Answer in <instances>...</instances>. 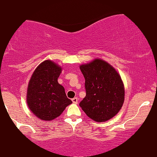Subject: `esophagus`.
I'll return each instance as SVG.
<instances>
[{
    "label": "esophagus",
    "instance_id": "obj_1",
    "mask_svg": "<svg viewBox=\"0 0 157 157\" xmlns=\"http://www.w3.org/2000/svg\"><path fill=\"white\" fill-rule=\"evenodd\" d=\"M77 101H78V99H77V98H72V102H73V103H74V104H77Z\"/></svg>",
    "mask_w": 157,
    "mask_h": 157
}]
</instances>
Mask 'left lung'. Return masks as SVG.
<instances>
[{
	"mask_svg": "<svg viewBox=\"0 0 157 157\" xmlns=\"http://www.w3.org/2000/svg\"><path fill=\"white\" fill-rule=\"evenodd\" d=\"M85 78L86 96L80 106L95 122H105L120 111L124 101V86L121 77L111 65L95 59L80 65Z\"/></svg>",
	"mask_w": 157,
	"mask_h": 157,
	"instance_id": "obj_1",
	"label": "left lung"
}]
</instances>
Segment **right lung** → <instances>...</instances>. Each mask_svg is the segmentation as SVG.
Returning a JSON list of instances; mask_svg holds the SVG:
<instances>
[{"mask_svg": "<svg viewBox=\"0 0 157 157\" xmlns=\"http://www.w3.org/2000/svg\"><path fill=\"white\" fill-rule=\"evenodd\" d=\"M62 68L49 60L44 61L33 73L27 91V103L35 116L49 121L60 116L72 103L65 89L58 83Z\"/></svg>", "mask_w": 157, "mask_h": 157, "instance_id": "add662e5", "label": "right lung"}]
</instances>
